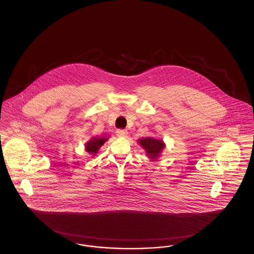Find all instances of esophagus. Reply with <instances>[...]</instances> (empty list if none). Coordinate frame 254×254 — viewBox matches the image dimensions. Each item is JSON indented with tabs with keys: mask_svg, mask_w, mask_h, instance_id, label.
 <instances>
[{
	"mask_svg": "<svg viewBox=\"0 0 254 254\" xmlns=\"http://www.w3.org/2000/svg\"><path fill=\"white\" fill-rule=\"evenodd\" d=\"M117 136L118 137H126L127 135V129H117Z\"/></svg>",
	"mask_w": 254,
	"mask_h": 254,
	"instance_id": "esophagus-1",
	"label": "esophagus"
}]
</instances>
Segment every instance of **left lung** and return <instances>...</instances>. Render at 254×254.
<instances>
[{
	"label": "left lung",
	"mask_w": 254,
	"mask_h": 254,
	"mask_svg": "<svg viewBox=\"0 0 254 254\" xmlns=\"http://www.w3.org/2000/svg\"><path fill=\"white\" fill-rule=\"evenodd\" d=\"M137 142L145 149L146 156L150 158L152 161H156L158 157L161 156L163 149L166 147V144L162 140L151 137L138 139Z\"/></svg>",
	"instance_id": "8db88e82"
}]
</instances>
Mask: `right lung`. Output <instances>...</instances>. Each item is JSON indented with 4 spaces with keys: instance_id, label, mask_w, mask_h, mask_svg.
<instances>
[{
    "instance_id": "right-lung-1",
    "label": "right lung",
    "mask_w": 254,
    "mask_h": 254,
    "mask_svg": "<svg viewBox=\"0 0 254 254\" xmlns=\"http://www.w3.org/2000/svg\"><path fill=\"white\" fill-rule=\"evenodd\" d=\"M108 137L101 136V137H92L89 141H87L85 144V149L86 152H88L90 155L95 156L100 149V147L104 145L108 141Z\"/></svg>"
}]
</instances>
